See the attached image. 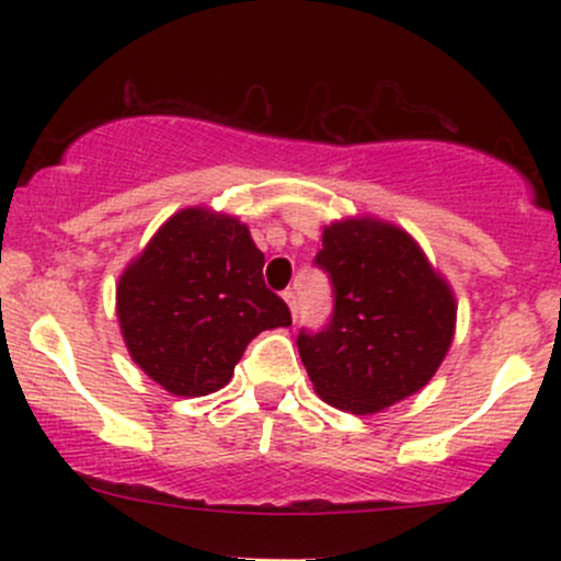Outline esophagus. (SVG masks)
I'll list each match as a JSON object with an SVG mask.
<instances>
[{"label":"esophagus","instance_id":"34e87169","mask_svg":"<svg viewBox=\"0 0 561 561\" xmlns=\"http://www.w3.org/2000/svg\"><path fill=\"white\" fill-rule=\"evenodd\" d=\"M282 298H285L289 311H293V317H295V313H298V295H295V289H285V293H282Z\"/></svg>","mask_w":561,"mask_h":561}]
</instances>
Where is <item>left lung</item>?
<instances>
[{"mask_svg": "<svg viewBox=\"0 0 561 561\" xmlns=\"http://www.w3.org/2000/svg\"><path fill=\"white\" fill-rule=\"evenodd\" d=\"M317 266L330 274L334 313L300 332V362L319 398L375 414L420 392L456 334V298L409 231L375 216L332 221Z\"/></svg>", "mask_w": 561, "mask_h": 561, "instance_id": "left-lung-1", "label": "left lung"}]
</instances>
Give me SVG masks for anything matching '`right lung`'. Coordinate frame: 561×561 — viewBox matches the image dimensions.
Segmentation results:
<instances>
[{
	"label": "right lung",
	"mask_w": 561,
	"mask_h": 561,
	"mask_svg": "<svg viewBox=\"0 0 561 561\" xmlns=\"http://www.w3.org/2000/svg\"><path fill=\"white\" fill-rule=\"evenodd\" d=\"M115 313L131 362L182 398L221 390L255 334L293 324L248 224L205 205L176 210L128 261Z\"/></svg>",
	"instance_id": "right-lung-1"
}]
</instances>
